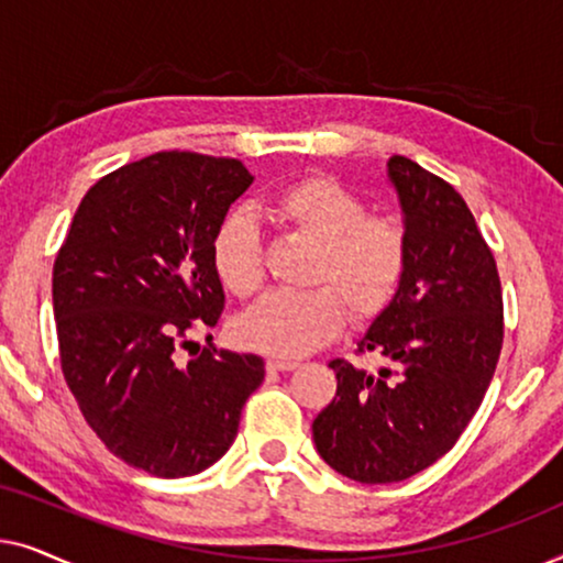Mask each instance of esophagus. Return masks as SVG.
<instances>
[{
    "label": "esophagus",
    "mask_w": 563,
    "mask_h": 563,
    "mask_svg": "<svg viewBox=\"0 0 563 563\" xmlns=\"http://www.w3.org/2000/svg\"><path fill=\"white\" fill-rule=\"evenodd\" d=\"M266 366L272 368V372H295L299 364H297V361H289V358H268Z\"/></svg>",
    "instance_id": "obj_1"
}]
</instances>
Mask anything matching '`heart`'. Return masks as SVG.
<instances>
[{
  "label": "heart",
  "instance_id": "b5f03b06",
  "mask_svg": "<svg viewBox=\"0 0 563 563\" xmlns=\"http://www.w3.org/2000/svg\"><path fill=\"white\" fill-rule=\"evenodd\" d=\"M268 210L284 225L318 243L312 289H279L266 295L235 322L245 349L272 356H305L328 343L353 320H372L395 299L407 272V235L397 220L368 214L356 191L330 176H305L284 184L268 199ZM212 268L230 295L251 297L264 282L256 220L235 210L214 230Z\"/></svg>",
  "mask_w": 563,
  "mask_h": 563
}]
</instances>
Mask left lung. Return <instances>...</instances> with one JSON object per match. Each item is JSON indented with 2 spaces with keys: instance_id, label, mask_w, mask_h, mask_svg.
Instances as JSON below:
<instances>
[{
  "instance_id": "obj_1",
  "label": "left lung",
  "mask_w": 563,
  "mask_h": 563,
  "mask_svg": "<svg viewBox=\"0 0 563 563\" xmlns=\"http://www.w3.org/2000/svg\"><path fill=\"white\" fill-rule=\"evenodd\" d=\"M387 176L410 256L402 287L358 341L384 366L330 361L338 389L312 422L322 461L361 484L410 479L456 445L505 333L495 256L464 197L405 156L389 158Z\"/></svg>"
}]
</instances>
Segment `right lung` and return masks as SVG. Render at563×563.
Segmentation results:
<instances>
[{
    "instance_id": "1",
    "label": "right lung",
    "mask_w": 563,
    "mask_h": 563,
    "mask_svg": "<svg viewBox=\"0 0 563 563\" xmlns=\"http://www.w3.org/2000/svg\"><path fill=\"white\" fill-rule=\"evenodd\" d=\"M251 184L238 158L189 151L120 166L84 195L53 264L68 389L99 441L153 476H191L225 456L264 382L253 353L174 361L189 333L218 325L225 291L210 243Z\"/></svg>"
}]
</instances>
